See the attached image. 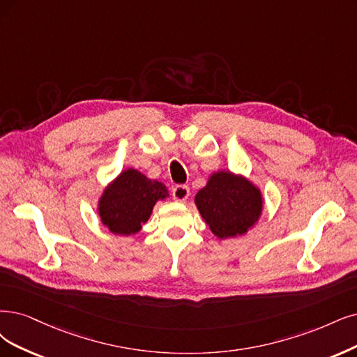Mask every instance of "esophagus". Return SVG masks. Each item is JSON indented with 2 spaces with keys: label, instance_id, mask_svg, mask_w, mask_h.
<instances>
[{
  "label": "esophagus",
  "instance_id": "34e87169",
  "mask_svg": "<svg viewBox=\"0 0 357 357\" xmlns=\"http://www.w3.org/2000/svg\"><path fill=\"white\" fill-rule=\"evenodd\" d=\"M172 195L174 199L179 203L187 202V199L190 197V188L187 185H176L174 190H172Z\"/></svg>",
  "mask_w": 357,
  "mask_h": 357
}]
</instances>
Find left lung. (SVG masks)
Returning <instances> with one entry per match:
<instances>
[{"instance_id":"left-lung-1","label":"left lung","mask_w":357,"mask_h":357,"mask_svg":"<svg viewBox=\"0 0 357 357\" xmlns=\"http://www.w3.org/2000/svg\"><path fill=\"white\" fill-rule=\"evenodd\" d=\"M202 218L218 238L244 235L259 220L263 210L260 190L241 175L219 170L195 195Z\"/></svg>"}]
</instances>
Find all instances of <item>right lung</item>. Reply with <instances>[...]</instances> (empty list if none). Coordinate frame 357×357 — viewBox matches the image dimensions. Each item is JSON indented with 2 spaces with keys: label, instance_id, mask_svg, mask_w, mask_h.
I'll use <instances>...</instances> for the list:
<instances>
[{
  "label": "right lung",
  "instance_id": "right-lung-1",
  "mask_svg": "<svg viewBox=\"0 0 357 357\" xmlns=\"http://www.w3.org/2000/svg\"><path fill=\"white\" fill-rule=\"evenodd\" d=\"M167 197L162 182L149 179L137 169H126L102 191L98 215L110 232L132 235L150 219L155 203Z\"/></svg>",
  "mask_w": 357,
  "mask_h": 357
}]
</instances>
